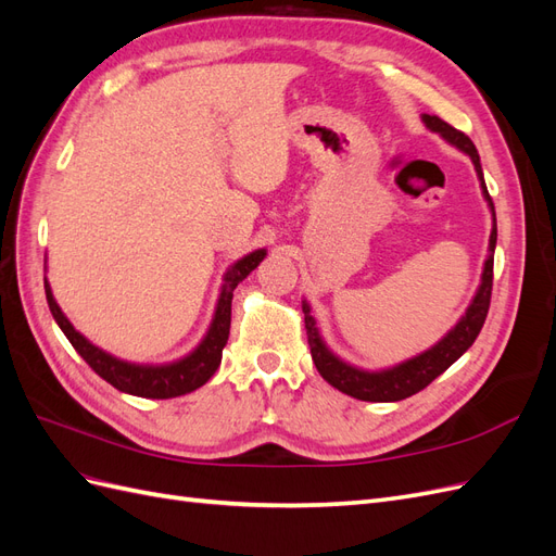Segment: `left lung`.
<instances>
[{
  "mask_svg": "<svg viewBox=\"0 0 556 556\" xmlns=\"http://www.w3.org/2000/svg\"><path fill=\"white\" fill-rule=\"evenodd\" d=\"M422 123L435 131L441 137L454 146L459 148L462 153H466L476 166V174L480 180L482 188V197L486 201V206L492 211V233H490V255L484 260V268H482V278L478 285V292L470 301L466 313L459 317V323L454 325L443 339L431 345L429 350L419 352L417 357H410L406 362H401L396 366L390 368H380V371H366V368L352 366L345 359H341L336 352H331L325 343L323 336H319L317 323L311 313V304L304 299L301 301V308H304V323H306V333H308V345H311V355L313 362L317 366L319 376H323L331 387L336 390L355 396L359 401H374V403H390V401H401L408 399L413 394H417L419 390L439 378L443 371L457 362L464 352L473 345V341L478 339V333L484 325L486 311H490V299H492V278H494V248H496V213H494V204L492 197L486 192L484 185V176H482V166H480V155L466 134H462L459 129H454L452 125H447L445 121H441L439 115H422Z\"/></svg>",
  "mask_w": 556,
  "mask_h": 556,
  "instance_id": "1",
  "label": "left lung"
}]
</instances>
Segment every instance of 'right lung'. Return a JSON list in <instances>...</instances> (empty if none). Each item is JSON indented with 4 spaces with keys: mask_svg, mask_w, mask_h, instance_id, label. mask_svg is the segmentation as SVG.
Listing matches in <instances>:
<instances>
[{
    "mask_svg": "<svg viewBox=\"0 0 556 556\" xmlns=\"http://www.w3.org/2000/svg\"><path fill=\"white\" fill-rule=\"evenodd\" d=\"M264 257H266V250L260 248L227 268L220 296H217L215 313L206 336L201 339V343L190 352V355H185L169 364H131L109 355V352L102 348L92 345L86 336L76 331L70 319H66V315L58 306L48 280H43V288H46L48 308L53 313L55 323L60 325L66 339H70V343L76 348L78 355L90 364V368L97 376H102L106 382L115 387V390H121L125 394L143 396V399H174V396H182L199 390V387L206 384L211 376L217 371V366L223 362V350L229 339L233 290H237V285L241 280L250 276V271H255L257 264Z\"/></svg>",
    "mask_w": 556,
    "mask_h": 556,
    "instance_id": "add662e5",
    "label": "right lung"
}]
</instances>
